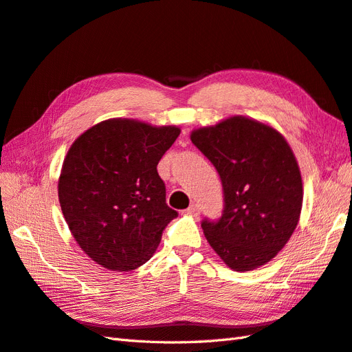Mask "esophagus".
Wrapping results in <instances>:
<instances>
[{
    "label": "esophagus",
    "instance_id": "obj_1",
    "mask_svg": "<svg viewBox=\"0 0 352 352\" xmlns=\"http://www.w3.org/2000/svg\"><path fill=\"white\" fill-rule=\"evenodd\" d=\"M186 212H187L188 215L197 217V215L200 214V205H199V204H192V205H190V206L186 209Z\"/></svg>",
    "mask_w": 352,
    "mask_h": 352
}]
</instances>
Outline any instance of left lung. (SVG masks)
I'll return each mask as SVG.
<instances>
[{
    "label": "left lung",
    "instance_id": "left-lung-1",
    "mask_svg": "<svg viewBox=\"0 0 352 352\" xmlns=\"http://www.w3.org/2000/svg\"><path fill=\"white\" fill-rule=\"evenodd\" d=\"M192 143L217 169L224 208L204 218L205 237L234 271L273 259L292 236L302 208V179L282 134L243 116L192 133Z\"/></svg>",
    "mask_w": 352,
    "mask_h": 352
}]
</instances>
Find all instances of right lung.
<instances>
[{
    "label": "right lung",
    "mask_w": 352,
    "mask_h": 352,
    "mask_svg": "<svg viewBox=\"0 0 352 352\" xmlns=\"http://www.w3.org/2000/svg\"><path fill=\"white\" fill-rule=\"evenodd\" d=\"M178 135L177 126L109 119L70 146L58 179L60 206L78 245L97 264L131 271L155 254L178 217L156 169Z\"/></svg>",
    "instance_id": "obj_1"
}]
</instances>
